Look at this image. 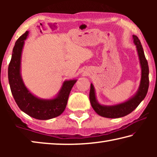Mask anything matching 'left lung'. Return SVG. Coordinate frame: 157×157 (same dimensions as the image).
I'll return each mask as SVG.
<instances>
[{
    "label": "left lung",
    "instance_id": "8db88e82",
    "mask_svg": "<svg viewBox=\"0 0 157 157\" xmlns=\"http://www.w3.org/2000/svg\"><path fill=\"white\" fill-rule=\"evenodd\" d=\"M133 40L136 47L141 68V79L139 89L136 94L125 102L115 105L105 106L98 102L96 99L94 86L91 83L89 93L90 102L94 111L101 116L109 118H118L128 115L139 105L147 95L149 87V67L147 61L145 57L144 51L139 38L136 35H133Z\"/></svg>",
    "mask_w": 157,
    "mask_h": 157
}]
</instances>
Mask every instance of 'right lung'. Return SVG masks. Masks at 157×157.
Listing matches in <instances>:
<instances>
[{"label":"right lung","mask_w":157,"mask_h":157,"mask_svg":"<svg viewBox=\"0 0 157 157\" xmlns=\"http://www.w3.org/2000/svg\"><path fill=\"white\" fill-rule=\"evenodd\" d=\"M29 32L16 41L8 67V79L12 94L18 107L28 116L38 120H48L61 115L67 105L70 92L77 79L63 82L59 93L52 99H41L34 95L25 86L21 74V54L24 41Z\"/></svg>","instance_id":"obj_1"}]
</instances>
